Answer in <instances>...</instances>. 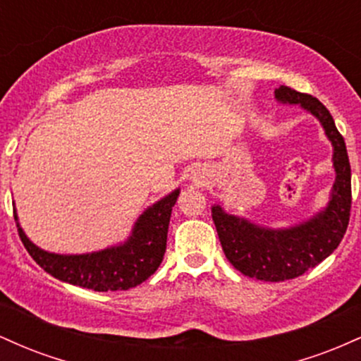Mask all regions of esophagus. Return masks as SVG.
Masks as SVG:
<instances>
[{
    "label": "esophagus",
    "instance_id": "obj_1",
    "mask_svg": "<svg viewBox=\"0 0 361 361\" xmlns=\"http://www.w3.org/2000/svg\"><path fill=\"white\" fill-rule=\"evenodd\" d=\"M193 180H195V181H197V180H200V178H197V175H195V176H193Z\"/></svg>",
    "mask_w": 361,
    "mask_h": 361
}]
</instances>
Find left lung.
Listing matches in <instances>:
<instances>
[{"instance_id": "8db88e82", "label": "left lung", "mask_w": 361, "mask_h": 361, "mask_svg": "<svg viewBox=\"0 0 361 361\" xmlns=\"http://www.w3.org/2000/svg\"><path fill=\"white\" fill-rule=\"evenodd\" d=\"M275 97L283 103H300L319 118L334 147L336 181L329 205L316 217L292 229H263L244 219L226 214L219 205L212 207V219L226 258L243 275L263 281L297 279L317 267L339 246L351 210L350 159L345 139L334 126L329 110L317 98L288 86L275 90Z\"/></svg>"}]
</instances>
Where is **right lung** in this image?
<instances>
[{"mask_svg":"<svg viewBox=\"0 0 361 361\" xmlns=\"http://www.w3.org/2000/svg\"><path fill=\"white\" fill-rule=\"evenodd\" d=\"M180 190H175L139 217L132 235L122 246L91 255H54L28 241L13 210L18 235L25 250L45 271L82 288L109 292L128 290L146 281L159 268L166 251L168 226Z\"/></svg>","mask_w":361,"mask_h":361,"instance_id":"right-lung-1","label":"right lung"}]
</instances>
